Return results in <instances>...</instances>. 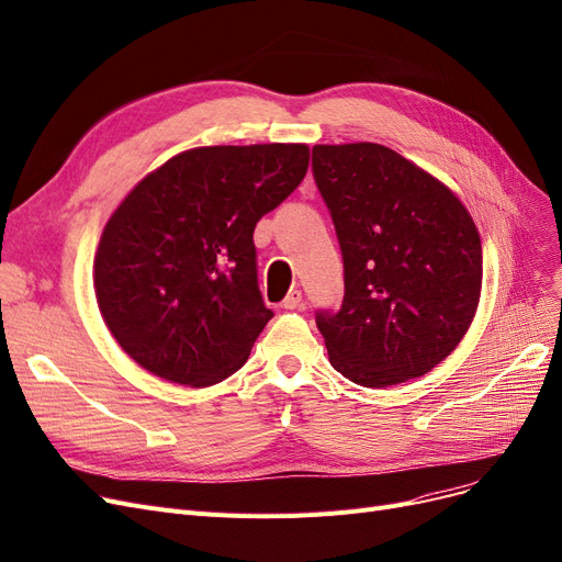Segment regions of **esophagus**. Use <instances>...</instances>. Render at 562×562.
<instances>
[{
	"mask_svg": "<svg viewBox=\"0 0 562 562\" xmlns=\"http://www.w3.org/2000/svg\"><path fill=\"white\" fill-rule=\"evenodd\" d=\"M281 306L290 308V312H293V308H300L302 306V290H290Z\"/></svg>",
	"mask_w": 562,
	"mask_h": 562,
	"instance_id": "34e87169",
	"label": "esophagus"
}]
</instances>
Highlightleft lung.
I'll return each instance as SVG.
<instances>
[{
	"mask_svg": "<svg viewBox=\"0 0 562 562\" xmlns=\"http://www.w3.org/2000/svg\"><path fill=\"white\" fill-rule=\"evenodd\" d=\"M312 169L344 260L341 306L316 312L333 367L364 389L428 374L465 337L479 304L472 216L381 144L314 146Z\"/></svg>",
	"mask_w": 562,
	"mask_h": 562,
	"instance_id": "1",
	"label": "left lung"
}]
</instances>
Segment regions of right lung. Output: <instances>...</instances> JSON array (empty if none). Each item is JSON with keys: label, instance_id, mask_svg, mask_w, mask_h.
<instances>
[{"label": "right lung", "instance_id": "add662e5", "mask_svg": "<svg viewBox=\"0 0 562 562\" xmlns=\"http://www.w3.org/2000/svg\"><path fill=\"white\" fill-rule=\"evenodd\" d=\"M304 144L179 153L109 218L94 293L123 351L167 381L218 383L274 316L258 285L254 229L306 173Z\"/></svg>", "mask_w": 562, "mask_h": 562}]
</instances>
